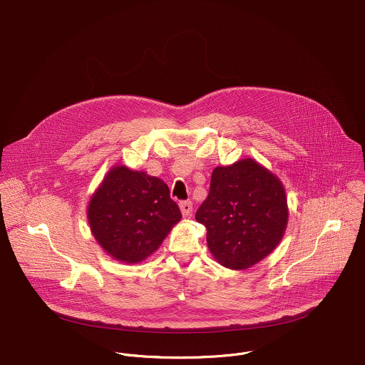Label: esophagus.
<instances>
[{
  "label": "esophagus",
  "instance_id": "esophagus-1",
  "mask_svg": "<svg viewBox=\"0 0 365 365\" xmlns=\"http://www.w3.org/2000/svg\"><path fill=\"white\" fill-rule=\"evenodd\" d=\"M179 207H180V212L182 215L186 218L192 214V202L190 200H183L179 203Z\"/></svg>",
  "mask_w": 365,
  "mask_h": 365
}]
</instances>
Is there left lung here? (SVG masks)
I'll return each instance as SVG.
<instances>
[{
	"mask_svg": "<svg viewBox=\"0 0 365 365\" xmlns=\"http://www.w3.org/2000/svg\"><path fill=\"white\" fill-rule=\"evenodd\" d=\"M195 220L206 228V242L217 262L245 270L262 262L282 241L289 207L282 180L254 159L212 172L210 195Z\"/></svg>",
	"mask_w": 365,
	"mask_h": 365,
	"instance_id": "1",
	"label": "left lung"
}]
</instances>
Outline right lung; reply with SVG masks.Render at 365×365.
Returning <instances> with one entry per match:
<instances>
[{"label":"right lung","instance_id":"obj_1","mask_svg":"<svg viewBox=\"0 0 365 365\" xmlns=\"http://www.w3.org/2000/svg\"><path fill=\"white\" fill-rule=\"evenodd\" d=\"M86 215L95 241L125 264L151 255L182 220L162 179L123 165L111 168L92 193Z\"/></svg>","mask_w":365,"mask_h":365}]
</instances>
